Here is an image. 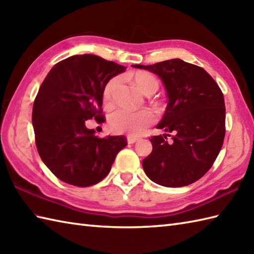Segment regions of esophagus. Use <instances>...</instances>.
<instances>
[{"instance_id":"obj_1","label":"esophagus","mask_w":254,"mask_h":254,"mask_svg":"<svg viewBox=\"0 0 254 254\" xmlns=\"http://www.w3.org/2000/svg\"><path fill=\"white\" fill-rule=\"evenodd\" d=\"M127 143L128 144H134L135 142H137L139 138L137 136H134V135H127Z\"/></svg>"}]
</instances>
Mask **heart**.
Returning a JSON list of instances; mask_svg holds the SVG:
<instances>
[{"instance_id":"1","label":"heart","mask_w":254,"mask_h":254,"mask_svg":"<svg viewBox=\"0 0 254 254\" xmlns=\"http://www.w3.org/2000/svg\"><path fill=\"white\" fill-rule=\"evenodd\" d=\"M118 82V78H112L106 85L104 89V100L107 104L110 102L113 90L117 87ZM133 82L144 94H148L150 91L155 93L158 88V80L156 79L154 75L147 72H137L134 74ZM155 120V112L150 109L132 111L120 108V109L111 113L108 124H109L110 130L115 133H127L130 135H139Z\"/></svg>"}]
</instances>
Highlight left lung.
Segmentation results:
<instances>
[{
    "label": "left lung",
    "instance_id": "8db88e82",
    "mask_svg": "<svg viewBox=\"0 0 254 254\" xmlns=\"http://www.w3.org/2000/svg\"><path fill=\"white\" fill-rule=\"evenodd\" d=\"M161 79L167 108L157 128L172 133L153 136V150L143 160L145 174L167 188L191 185L213 166L225 137V101L222 90L204 68L171 59L152 65H132Z\"/></svg>",
    "mask_w": 254,
    "mask_h": 254
}]
</instances>
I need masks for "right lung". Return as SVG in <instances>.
I'll return each mask as SVG.
<instances>
[{
  "label": "right lung",
  "mask_w": 254,
  "mask_h": 254,
  "mask_svg": "<svg viewBox=\"0 0 254 254\" xmlns=\"http://www.w3.org/2000/svg\"><path fill=\"white\" fill-rule=\"evenodd\" d=\"M126 67L94 55L69 57L57 63L42 82L32 108L36 146L61 181L90 187L109 174L117 154L127 145L123 135L98 137L86 120L101 116L108 82Z\"/></svg>",
  "instance_id": "add662e5"
}]
</instances>
